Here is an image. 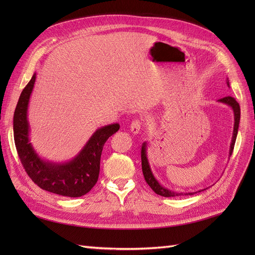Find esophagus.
Masks as SVG:
<instances>
[{"label":"esophagus","instance_id":"obj_1","mask_svg":"<svg viewBox=\"0 0 255 255\" xmlns=\"http://www.w3.org/2000/svg\"><path fill=\"white\" fill-rule=\"evenodd\" d=\"M140 128H141V123L138 120L133 121L132 125H130V132H132L133 135H137L138 133H139Z\"/></svg>","mask_w":255,"mask_h":255}]
</instances>
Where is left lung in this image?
Here are the masks:
<instances>
[{
  "instance_id": "1",
  "label": "left lung",
  "mask_w": 255,
  "mask_h": 255,
  "mask_svg": "<svg viewBox=\"0 0 255 255\" xmlns=\"http://www.w3.org/2000/svg\"><path fill=\"white\" fill-rule=\"evenodd\" d=\"M227 85L230 87V83H229V79H227ZM217 102L226 104L228 106H230L232 109L233 113H234V128H233V135H232V140H231V144H230V151H229V156H231V154L233 152L234 149V144L236 141V137H237V133H238V127H239V121H241V107H239V104L236 102V100L232 97H226L222 98L220 100H218ZM146 149H148V143L145 141L141 144V168H142V173L144 176L145 182L148 183L149 186L153 189V191L155 194L163 196V197H179V196H190L197 194V192H200L202 190H205L207 188H203L201 190L198 191H176L173 189H169L167 187H165L164 185H161L155 176H154L152 169L150 167V163L148 159V154H146Z\"/></svg>"
}]
</instances>
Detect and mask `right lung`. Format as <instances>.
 <instances>
[{"label": "right lung", "mask_w": 255, "mask_h": 255, "mask_svg": "<svg viewBox=\"0 0 255 255\" xmlns=\"http://www.w3.org/2000/svg\"><path fill=\"white\" fill-rule=\"evenodd\" d=\"M36 73L21 92L13 114L14 144L26 173L40 188L59 196L78 198L95 186L100 172V160L104 143L120 128L118 123L96 129L76 155L68 161H52L42 158L29 142L27 111Z\"/></svg>", "instance_id": "1"}]
</instances>
